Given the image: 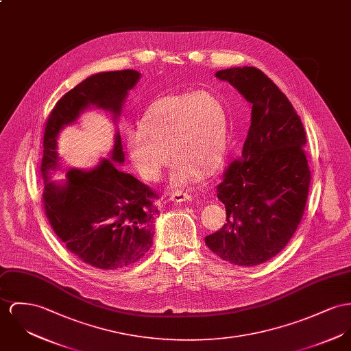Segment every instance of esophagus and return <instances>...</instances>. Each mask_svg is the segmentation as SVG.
Masks as SVG:
<instances>
[{
  "mask_svg": "<svg viewBox=\"0 0 351 351\" xmlns=\"http://www.w3.org/2000/svg\"><path fill=\"white\" fill-rule=\"evenodd\" d=\"M171 200L172 202H176V203H182V202H191L192 197L189 196V193H184V192H176L171 196Z\"/></svg>",
  "mask_w": 351,
  "mask_h": 351,
  "instance_id": "obj_1",
  "label": "esophagus"
}]
</instances>
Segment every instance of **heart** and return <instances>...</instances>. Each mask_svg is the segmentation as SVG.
<instances>
[{
    "mask_svg": "<svg viewBox=\"0 0 351 351\" xmlns=\"http://www.w3.org/2000/svg\"><path fill=\"white\" fill-rule=\"evenodd\" d=\"M168 147L175 187L215 173L228 152V113L221 99L197 90L154 101L127 136L128 156L143 179L156 182L169 162Z\"/></svg>",
    "mask_w": 351,
    "mask_h": 351,
    "instance_id": "obj_1",
    "label": "heart"
}]
</instances>
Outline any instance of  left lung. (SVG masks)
Instances as JSON below:
<instances>
[{"mask_svg": "<svg viewBox=\"0 0 351 351\" xmlns=\"http://www.w3.org/2000/svg\"><path fill=\"white\" fill-rule=\"evenodd\" d=\"M215 76L237 88L252 110L242 158L216 187L227 223L204 241L226 262L258 266L286 247L302 220L311 180L306 132L286 95L258 68H230Z\"/></svg>", "mask_w": 351, "mask_h": 351, "instance_id": "obj_1", "label": "left lung"}]
</instances>
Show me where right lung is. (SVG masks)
<instances>
[{
	"mask_svg": "<svg viewBox=\"0 0 351 351\" xmlns=\"http://www.w3.org/2000/svg\"><path fill=\"white\" fill-rule=\"evenodd\" d=\"M138 79L134 69L92 75L56 103L45 124L41 162L45 215L75 256L101 270L130 266L152 247L158 195L117 168L116 162H124L119 132L110 159H101L88 171L71 168L64 183L51 182V172L58 169L57 137L90 107L108 110L116 120Z\"/></svg>",
	"mask_w": 351,
	"mask_h": 351,
	"instance_id": "obj_1",
	"label": "right lung"
}]
</instances>
